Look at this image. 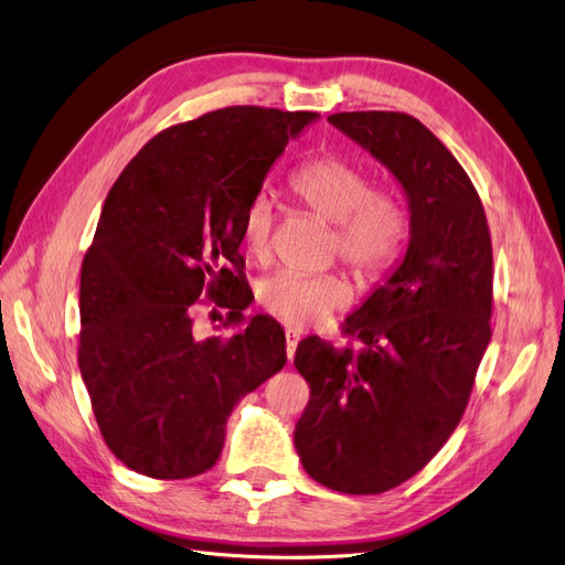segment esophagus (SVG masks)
Instances as JSON below:
<instances>
[{"instance_id": "34e87169", "label": "esophagus", "mask_w": 565, "mask_h": 565, "mask_svg": "<svg viewBox=\"0 0 565 565\" xmlns=\"http://www.w3.org/2000/svg\"><path fill=\"white\" fill-rule=\"evenodd\" d=\"M299 339H301V337H299L297 330H287V332H285V347H287V358H289V361H292V358H295Z\"/></svg>"}]
</instances>
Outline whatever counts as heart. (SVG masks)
Returning a JSON list of instances; mask_svg holds the SVG:
<instances>
[{"label":"heart","instance_id":"b5f03b06","mask_svg":"<svg viewBox=\"0 0 565 565\" xmlns=\"http://www.w3.org/2000/svg\"><path fill=\"white\" fill-rule=\"evenodd\" d=\"M287 183L306 212L332 226L330 254L351 268L358 282L374 285L388 276L407 241V214L396 195L386 188H370L365 169L334 152L303 162ZM273 226V202L256 193L241 218V241L252 259H268ZM349 299L351 287L339 273L301 276L278 270L256 287L262 309L292 328L320 324Z\"/></svg>","mask_w":565,"mask_h":565}]
</instances>
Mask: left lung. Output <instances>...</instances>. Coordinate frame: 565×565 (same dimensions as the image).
<instances>
[{
  "instance_id": "1",
  "label": "left lung",
  "mask_w": 565,
  "mask_h": 565,
  "mask_svg": "<svg viewBox=\"0 0 565 565\" xmlns=\"http://www.w3.org/2000/svg\"><path fill=\"white\" fill-rule=\"evenodd\" d=\"M330 122L401 181L413 237L396 273L341 322L344 347H297L311 401L295 446L320 486L380 494L429 465L465 415L492 337V241L469 174L417 117L358 110Z\"/></svg>"
}]
</instances>
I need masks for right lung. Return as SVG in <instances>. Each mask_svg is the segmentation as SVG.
I'll return each mask as SVG.
<instances>
[{"mask_svg": "<svg viewBox=\"0 0 565 565\" xmlns=\"http://www.w3.org/2000/svg\"><path fill=\"white\" fill-rule=\"evenodd\" d=\"M313 117L204 113L152 136L110 188L79 273L77 361L100 436L136 473L179 481L212 469L233 407L287 361L273 318L198 339L195 311L214 303L228 311L221 324L243 318V212Z\"/></svg>", "mask_w": 565, "mask_h": 565, "instance_id": "add662e5", "label": "right lung"}]
</instances>
